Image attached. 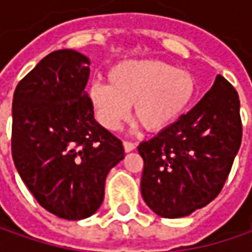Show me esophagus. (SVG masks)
Returning a JSON list of instances; mask_svg holds the SVG:
<instances>
[{
  "label": "esophagus",
  "mask_w": 252,
  "mask_h": 252,
  "mask_svg": "<svg viewBox=\"0 0 252 252\" xmlns=\"http://www.w3.org/2000/svg\"><path fill=\"white\" fill-rule=\"evenodd\" d=\"M123 147H125L126 153H129V151H133L136 149V144L131 143V141H123Z\"/></svg>",
  "instance_id": "esophagus-1"
}]
</instances>
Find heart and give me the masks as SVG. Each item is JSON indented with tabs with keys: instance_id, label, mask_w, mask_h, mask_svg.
I'll return each mask as SVG.
<instances>
[{
	"instance_id": "1",
	"label": "heart",
	"mask_w": 252,
	"mask_h": 252,
	"mask_svg": "<svg viewBox=\"0 0 252 252\" xmlns=\"http://www.w3.org/2000/svg\"><path fill=\"white\" fill-rule=\"evenodd\" d=\"M108 81L92 84L88 94L96 119L109 130L129 118L130 105L144 129L164 130L188 111L196 95L193 74L154 59L115 64Z\"/></svg>"
}]
</instances>
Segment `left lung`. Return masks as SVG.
Returning <instances> with one entry per match:
<instances>
[{"mask_svg": "<svg viewBox=\"0 0 252 252\" xmlns=\"http://www.w3.org/2000/svg\"><path fill=\"white\" fill-rule=\"evenodd\" d=\"M243 137L236 88L218 75L203 98L156 137L140 143L141 195L165 219L188 216L220 193Z\"/></svg>", "mask_w": 252, "mask_h": 252, "instance_id": "obj_1", "label": "left lung"}]
</instances>
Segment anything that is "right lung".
Wrapping results in <instances>:
<instances>
[{"instance_id": "1", "label": "right lung", "mask_w": 252, "mask_h": 252, "mask_svg": "<svg viewBox=\"0 0 252 252\" xmlns=\"http://www.w3.org/2000/svg\"><path fill=\"white\" fill-rule=\"evenodd\" d=\"M88 77L85 56L57 50L19 81L12 101L15 167L39 205L67 220L98 210L106 175L125 157L122 141L94 118Z\"/></svg>"}]
</instances>
